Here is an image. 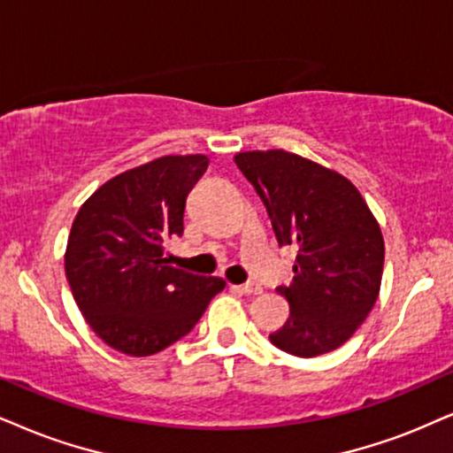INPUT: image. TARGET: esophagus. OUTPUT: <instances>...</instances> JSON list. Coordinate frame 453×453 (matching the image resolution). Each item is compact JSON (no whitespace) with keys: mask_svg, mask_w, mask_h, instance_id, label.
<instances>
[{"mask_svg":"<svg viewBox=\"0 0 453 453\" xmlns=\"http://www.w3.org/2000/svg\"><path fill=\"white\" fill-rule=\"evenodd\" d=\"M240 290H242L244 295H261L263 293L261 284H257V282H246L240 286Z\"/></svg>","mask_w":453,"mask_h":453,"instance_id":"1","label":"esophagus"}]
</instances>
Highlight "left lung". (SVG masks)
<instances>
[{"label": "left lung", "mask_w": 453, "mask_h": 453, "mask_svg": "<svg viewBox=\"0 0 453 453\" xmlns=\"http://www.w3.org/2000/svg\"><path fill=\"white\" fill-rule=\"evenodd\" d=\"M238 169L265 204L278 244H296L293 282L278 286L290 318L269 334L299 355L334 351L364 324L380 293L385 240L347 177L286 150L238 152Z\"/></svg>", "instance_id": "8db88e82"}]
</instances>
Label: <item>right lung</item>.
I'll list each match as a JSON object with an SVG mask.
<instances>
[{
  "instance_id": "obj_1",
  "label": "right lung",
  "mask_w": 453,
  "mask_h": 453,
  "mask_svg": "<svg viewBox=\"0 0 453 453\" xmlns=\"http://www.w3.org/2000/svg\"><path fill=\"white\" fill-rule=\"evenodd\" d=\"M204 154L160 157L108 180L74 217L65 269L85 322L125 355H154L190 332L221 278L169 265L165 244L184 234L188 194Z\"/></svg>"
}]
</instances>
